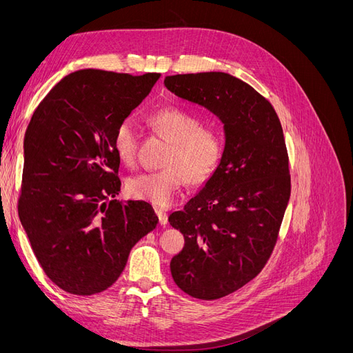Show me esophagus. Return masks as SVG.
Returning a JSON list of instances; mask_svg holds the SVG:
<instances>
[{"label":"esophagus","instance_id":"esophagus-1","mask_svg":"<svg viewBox=\"0 0 353 353\" xmlns=\"http://www.w3.org/2000/svg\"><path fill=\"white\" fill-rule=\"evenodd\" d=\"M156 213H157L160 225H166V223H168V213L163 209H156Z\"/></svg>","mask_w":353,"mask_h":353}]
</instances>
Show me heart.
<instances>
[{"label":"heart","instance_id":"heart-1","mask_svg":"<svg viewBox=\"0 0 353 353\" xmlns=\"http://www.w3.org/2000/svg\"><path fill=\"white\" fill-rule=\"evenodd\" d=\"M152 130L170 143L163 169L143 172L126 181L128 194L165 208L174 201L185 183L205 185L215 176L225 156V137L216 126L203 125V119L179 108H162L147 116ZM138 130L131 119L116 126L112 145L122 163L132 166L137 160Z\"/></svg>","mask_w":353,"mask_h":353}]
</instances>
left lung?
Here are the masks:
<instances>
[{
    "label": "left lung",
    "mask_w": 353,
    "mask_h": 353,
    "mask_svg": "<svg viewBox=\"0 0 353 353\" xmlns=\"http://www.w3.org/2000/svg\"><path fill=\"white\" fill-rule=\"evenodd\" d=\"M178 97L219 116L227 137L222 165L183 210L169 215L184 234L170 261L181 290L215 301L258 275L279 240L292 181L281 122L249 83L223 72L166 77Z\"/></svg>",
    "instance_id": "8db88e82"
}]
</instances>
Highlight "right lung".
<instances>
[{
	"label": "right lung",
	"instance_id": "1",
	"mask_svg": "<svg viewBox=\"0 0 353 353\" xmlns=\"http://www.w3.org/2000/svg\"><path fill=\"white\" fill-rule=\"evenodd\" d=\"M159 77L78 70L63 78L32 114L19 218L41 268L68 293L108 290L131 249L157 225L147 201L114 200L121 160L112 138Z\"/></svg>",
	"mask_w": 353,
	"mask_h": 353
}]
</instances>
